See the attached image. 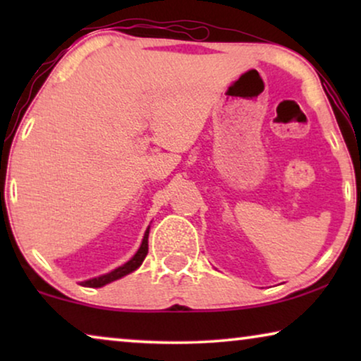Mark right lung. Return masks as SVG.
Returning <instances> with one entry per match:
<instances>
[{
  "label": "right lung",
  "mask_w": 361,
  "mask_h": 361,
  "mask_svg": "<svg viewBox=\"0 0 361 361\" xmlns=\"http://www.w3.org/2000/svg\"><path fill=\"white\" fill-rule=\"evenodd\" d=\"M147 236H149V226H147L146 231H145V236H142L141 246H140V248H137L135 256H133L130 261H126L125 264L118 266V268L110 271V273L98 276V278H92V279L82 281L80 286H83V288H103V286L110 284V283H113V281H116V279H121L123 276H126V274L133 273V271H136L142 264V261H145L146 255H147Z\"/></svg>",
  "instance_id": "1"
}]
</instances>
